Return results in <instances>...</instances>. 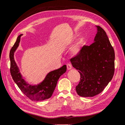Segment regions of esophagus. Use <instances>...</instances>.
<instances>
[{
	"mask_svg": "<svg viewBox=\"0 0 125 125\" xmlns=\"http://www.w3.org/2000/svg\"><path fill=\"white\" fill-rule=\"evenodd\" d=\"M67 70H70V69H72V66L70 64H67Z\"/></svg>",
	"mask_w": 125,
	"mask_h": 125,
	"instance_id": "34e87169",
	"label": "esophagus"
}]
</instances>
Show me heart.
<instances>
[{
	"label": "heart",
	"instance_id": "b5f03b06",
	"mask_svg": "<svg viewBox=\"0 0 125 125\" xmlns=\"http://www.w3.org/2000/svg\"><path fill=\"white\" fill-rule=\"evenodd\" d=\"M85 44V38L81 36L73 46L71 49V53L73 55H76L81 52L82 48Z\"/></svg>",
	"mask_w": 125,
	"mask_h": 125
}]
</instances>
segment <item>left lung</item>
I'll list each match as a JSON object with an SVG mask.
<instances>
[{
  "instance_id": "left-lung-1",
  "label": "left lung",
  "mask_w": 125,
  "mask_h": 125,
  "mask_svg": "<svg viewBox=\"0 0 125 125\" xmlns=\"http://www.w3.org/2000/svg\"><path fill=\"white\" fill-rule=\"evenodd\" d=\"M96 27L97 33L93 43L83 46L79 54L70 60L80 74L76 91L82 97H93L101 93L114 74V48L105 30L100 26Z\"/></svg>"
}]
</instances>
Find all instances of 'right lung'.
<instances>
[{
	"instance_id": "add662e5",
	"label": "right lung",
	"mask_w": 125,
	"mask_h": 125,
	"mask_svg": "<svg viewBox=\"0 0 125 125\" xmlns=\"http://www.w3.org/2000/svg\"><path fill=\"white\" fill-rule=\"evenodd\" d=\"M22 35V34H20L18 36L16 42L10 52V70L12 78L20 90L30 100L33 101H42L49 99L54 93L59 77L66 72V65H64L60 68L49 72L42 81L37 85H32L28 83L22 78L14 58V52L19 45L20 37Z\"/></svg>"
}]
</instances>
